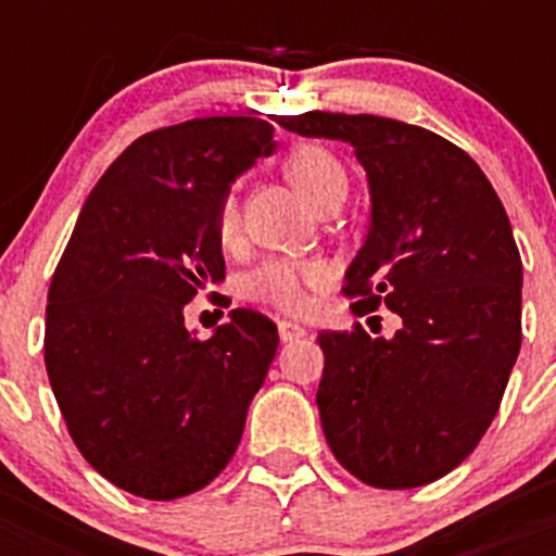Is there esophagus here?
Listing matches in <instances>:
<instances>
[{
	"label": "esophagus",
	"instance_id": "obj_1",
	"mask_svg": "<svg viewBox=\"0 0 556 556\" xmlns=\"http://www.w3.org/2000/svg\"><path fill=\"white\" fill-rule=\"evenodd\" d=\"M277 331H279V340H282V343H294V340H300L308 334V331H305L300 323H291V320L279 323Z\"/></svg>",
	"mask_w": 556,
	"mask_h": 556
}]
</instances>
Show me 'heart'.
<instances>
[{"instance_id":"heart-1","label":"heart","mask_w":556,"mask_h":556,"mask_svg":"<svg viewBox=\"0 0 556 556\" xmlns=\"http://www.w3.org/2000/svg\"><path fill=\"white\" fill-rule=\"evenodd\" d=\"M286 173L291 178V185L300 190L308 204L326 195L334 187H346V169L340 167V161L326 152L323 147H296L286 161ZM239 230V204L230 199L222 204L218 213V236L230 242ZM334 279V268L326 260H279L265 262L262 268H256L244 282V291L260 303H268L279 312L288 314H305L314 308V296L320 294L323 288L331 286Z\"/></svg>"}]
</instances>
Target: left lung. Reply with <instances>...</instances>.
Returning <instances> with one entry per match:
<instances>
[{
	"instance_id": "left-lung-1",
	"label": "left lung",
	"mask_w": 556,
	"mask_h": 556,
	"mask_svg": "<svg viewBox=\"0 0 556 556\" xmlns=\"http://www.w3.org/2000/svg\"><path fill=\"white\" fill-rule=\"evenodd\" d=\"M355 150L369 185L364 248L346 268L355 314L380 303L392 338L320 331L326 441L371 488H421L465 462L500 409L522 343V260L500 195L467 152L378 115H274Z\"/></svg>"
}]
</instances>
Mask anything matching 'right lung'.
Segmentation results:
<instances>
[{"label": "right lung", "instance_id": "obj_1", "mask_svg": "<svg viewBox=\"0 0 556 556\" xmlns=\"http://www.w3.org/2000/svg\"><path fill=\"white\" fill-rule=\"evenodd\" d=\"M277 152L260 117H195L141 135L83 204L46 308V369L74 444L143 500L216 479L277 355L251 308L207 340L185 305L225 279L218 213L230 185Z\"/></svg>", "mask_w": 556, "mask_h": 556}]
</instances>
